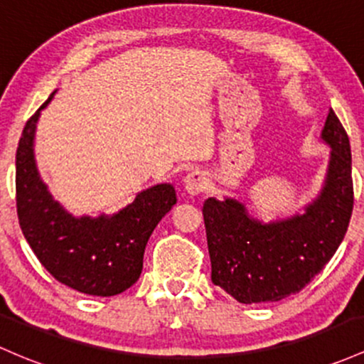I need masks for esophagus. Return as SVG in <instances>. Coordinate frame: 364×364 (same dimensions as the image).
Masks as SVG:
<instances>
[{"label": "esophagus", "mask_w": 364, "mask_h": 364, "mask_svg": "<svg viewBox=\"0 0 364 364\" xmlns=\"http://www.w3.org/2000/svg\"><path fill=\"white\" fill-rule=\"evenodd\" d=\"M207 185H209V181H207V176L203 171H191L185 178V190L190 195L202 193L207 190Z\"/></svg>", "instance_id": "obj_1"}]
</instances>
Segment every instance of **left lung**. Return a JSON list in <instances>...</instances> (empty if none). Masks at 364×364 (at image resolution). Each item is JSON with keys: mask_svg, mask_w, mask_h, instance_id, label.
Instances as JSON below:
<instances>
[{"mask_svg": "<svg viewBox=\"0 0 364 364\" xmlns=\"http://www.w3.org/2000/svg\"><path fill=\"white\" fill-rule=\"evenodd\" d=\"M321 138L331 146L319 197L306 213L262 225L233 198L203 203L210 278L242 304L277 302L299 294L344 240L354 205L350 145L330 109Z\"/></svg>", "mask_w": 364, "mask_h": 364, "instance_id": "1", "label": "left lung"}]
</instances>
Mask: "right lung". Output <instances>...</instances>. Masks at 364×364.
Wrapping results in <instances>:
<instances>
[{
    "instance_id": "right-lung-1",
    "label": "right lung",
    "mask_w": 364,
    "mask_h": 364,
    "mask_svg": "<svg viewBox=\"0 0 364 364\" xmlns=\"http://www.w3.org/2000/svg\"><path fill=\"white\" fill-rule=\"evenodd\" d=\"M55 93L29 119L15 159L17 214L22 233L48 273L81 294L112 297L129 289L143 269L151 231L176 203L171 185L141 191L112 218H72L48 193L34 164L36 122Z\"/></svg>"
}]
</instances>
